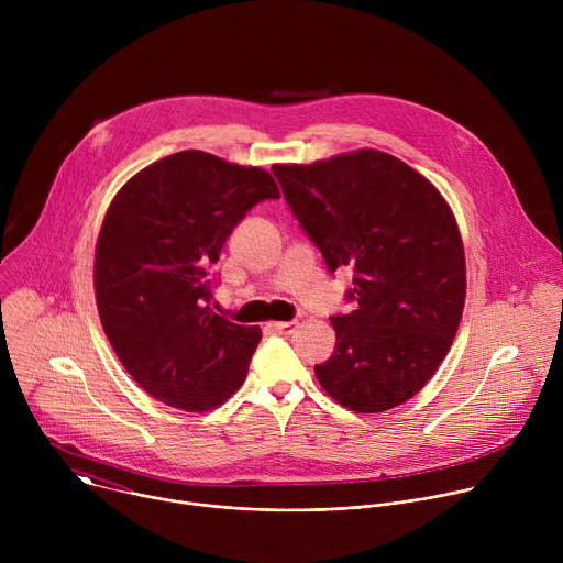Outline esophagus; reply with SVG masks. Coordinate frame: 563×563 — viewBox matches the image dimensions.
Listing matches in <instances>:
<instances>
[{"instance_id": "esophagus-1", "label": "esophagus", "mask_w": 563, "mask_h": 563, "mask_svg": "<svg viewBox=\"0 0 563 563\" xmlns=\"http://www.w3.org/2000/svg\"><path fill=\"white\" fill-rule=\"evenodd\" d=\"M272 328L280 334H294L298 323H296V320H280V323H272Z\"/></svg>"}]
</instances>
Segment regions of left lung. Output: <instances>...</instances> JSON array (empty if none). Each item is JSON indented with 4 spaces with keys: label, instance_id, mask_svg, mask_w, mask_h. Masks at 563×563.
Listing matches in <instances>:
<instances>
[{
    "label": "left lung",
    "instance_id": "8db88e82",
    "mask_svg": "<svg viewBox=\"0 0 563 563\" xmlns=\"http://www.w3.org/2000/svg\"><path fill=\"white\" fill-rule=\"evenodd\" d=\"M272 172L328 269L354 272L356 309L330 318L336 347L313 367L318 383L361 415L406 404L439 369L463 313L465 254L448 202L374 148Z\"/></svg>",
    "mask_w": 563,
    "mask_h": 563
}]
</instances>
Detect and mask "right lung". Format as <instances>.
Segmentation results:
<instances>
[{
    "instance_id": "add662e5",
    "label": "right lung",
    "mask_w": 563,
    "mask_h": 563,
    "mask_svg": "<svg viewBox=\"0 0 563 563\" xmlns=\"http://www.w3.org/2000/svg\"><path fill=\"white\" fill-rule=\"evenodd\" d=\"M261 167L205 151L167 155L113 198L96 245V300L120 363L153 398L207 412L243 385L263 339L209 307L222 245L261 200Z\"/></svg>"
}]
</instances>
